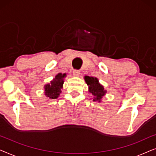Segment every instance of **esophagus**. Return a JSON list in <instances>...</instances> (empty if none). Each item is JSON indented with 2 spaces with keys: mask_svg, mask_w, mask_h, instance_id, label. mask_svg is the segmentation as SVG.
Here are the masks:
<instances>
[{
  "mask_svg": "<svg viewBox=\"0 0 156 156\" xmlns=\"http://www.w3.org/2000/svg\"><path fill=\"white\" fill-rule=\"evenodd\" d=\"M80 74V70H77V69H74L73 70V75L74 76H79Z\"/></svg>",
  "mask_w": 156,
  "mask_h": 156,
  "instance_id": "esophagus-1",
  "label": "esophagus"
}]
</instances>
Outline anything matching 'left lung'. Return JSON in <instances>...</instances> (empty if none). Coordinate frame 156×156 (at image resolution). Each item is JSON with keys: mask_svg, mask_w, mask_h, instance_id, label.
Instances as JSON below:
<instances>
[{"mask_svg": "<svg viewBox=\"0 0 156 156\" xmlns=\"http://www.w3.org/2000/svg\"><path fill=\"white\" fill-rule=\"evenodd\" d=\"M84 80L89 87V91L93 95V101H101L102 97L106 93V91L99 82V80L96 77L89 76H85Z\"/></svg>", "mask_w": 156, "mask_h": 156, "instance_id": "left-lung-1", "label": "left lung"}]
</instances>
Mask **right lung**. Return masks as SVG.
<instances>
[{
	"label": "right lung",
	"mask_w": 156,
	"mask_h": 156,
	"mask_svg": "<svg viewBox=\"0 0 156 156\" xmlns=\"http://www.w3.org/2000/svg\"><path fill=\"white\" fill-rule=\"evenodd\" d=\"M66 77V74L59 73L50 82V84L44 85V94L49 99H57L62 92L64 84V78Z\"/></svg>",
	"instance_id": "obj_1"
}]
</instances>
